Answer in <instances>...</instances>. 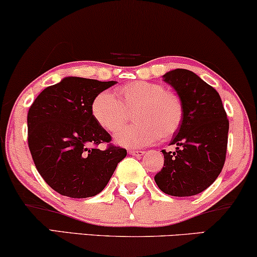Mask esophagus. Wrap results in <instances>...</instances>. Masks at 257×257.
Here are the masks:
<instances>
[{
	"instance_id": "1",
	"label": "esophagus",
	"mask_w": 257,
	"mask_h": 257,
	"mask_svg": "<svg viewBox=\"0 0 257 257\" xmlns=\"http://www.w3.org/2000/svg\"><path fill=\"white\" fill-rule=\"evenodd\" d=\"M129 154L135 155V157H142V155L146 154V152L145 151H135V149H131V151H129Z\"/></svg>"
}]
</instances>
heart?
<instances>
[{"label": "heart", "mask_w": 257, "mask_h": 257, "mask_svg": "<svg viewBox=\"0 0 257 257\" xmlns=\"http://www.w3.org/2000/svg\"><path fill=\"white\" fill-rule=\"evenodd\" d=\"M136 109L134 125L119 130L115 142L123 147L140 148L167 140L180 128L184 117L181 100L158 83L138 80L117 89V96L102 91L91 103V115L100 128L109 133L119 129Z\"/></svg>", "instance_id": "b5f03b06"}]
</instances>
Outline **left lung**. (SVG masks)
Returning <instances> with one entry per match:
<instances>
[{
  "instance_id": "left-lung-1",
  "label": "left lung",
  "mask_w": 257,
  "mask_h": 257,
  "mask_svg": "<svg viewBox=\"0 0 257 257\" xmlns=\"http://www.w3.org/2000/svg\"><path fill=\"white\" fill-rule=\"evenodd\" d=\"M162 78L177 91L184 117L170 144L177 146L175 152L161 151L164 167L154 180L170 196H196L222 172L229 121L219 93L192 71L175 69Z\"/></svg>"
}]
</instances>
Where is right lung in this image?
I'll use <instances>...</instances> for the list:
<instances>
[{
	"instance_id": "add662e5",
	"label": "right lung",
	"mask_w": 257,
	"mask_h": 257,
	"mask_svg": "<svg viewBox=\"0 0 257 257\" xmlns=\"http://www.w3.org/2000/svg\"><path fill=\"white\" fill-rule=\"evenodd\" d=\"M116 83L65 77L46 87L29 108L28 147L35 167L63 196L89 198L102 192L125 158L124 148H96L109 144L111 136L91 115L93 98Z\"/></svg>"
}]
</instances>
